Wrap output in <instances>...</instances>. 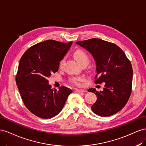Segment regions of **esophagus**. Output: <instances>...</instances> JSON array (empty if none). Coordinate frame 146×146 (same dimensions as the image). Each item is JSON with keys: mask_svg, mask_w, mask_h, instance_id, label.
<instances>
[{"mask_svg": "<svg viewBox=\"0 0 146 146\" xmlns=\"http://www.w3.org/2000/svg\"><path fill=\"white\" fill-rule=\"evenodd\" d=\"M87 90L85 89H76V92L78 93H84Z\"/></svg>", "mask_w": 146, "mask_h": 146, "instance_id": "1", "label": "esophagus"}]
</instances>
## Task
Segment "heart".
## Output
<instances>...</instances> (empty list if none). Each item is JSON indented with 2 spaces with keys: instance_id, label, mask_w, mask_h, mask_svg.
<instances>
[{
  "instance_id": "obj_1",
  "label": "heart",
  "mask_w": 146,
  "mask_h": 146,
  "mask_svg": "<svg viewBox=\"0 0 146 146\" xmlns=\"http://www.w3.org/2000/svg\"><path fill=\"white\" fill-rule=\"evenodd\" d=\"M73 56L76 60L81 66L84 64H88L89 62V58L87 53L81 49H78L74 52ZM65 62V59H62L59 62V66L62 67ZM84 81V78L82 76H73L70 78V82L74 85H81V83Z\"/></svg>"
}]
</instances>
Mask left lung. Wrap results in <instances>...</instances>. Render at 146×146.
<instances>
[{
	"label": "left lung",
	"mask_w": 146,
	"mask_h": 146,
	"mask_svg": "<svg viewBox=\"0 0 146 146\" xmlns=\"http://www.w3.org/2000/svg\"><path fill=\"white\" fill-rule=\"evenodd\" d=\"M92 56L96 64L95 82H105L103 90L90 88L97 95L91 110L100 116L107 117L120 111L125 106L131 92L133 70L131 62L118 46L99 38L76 43Z\"/></svg>",
	"instance_id": "8db88e82"
}]
</instances>
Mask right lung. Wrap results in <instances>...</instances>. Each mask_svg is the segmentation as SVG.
<instances>
[{
    "instance_id": "add662e5",
    "label": "right lung",
    "mask_w": 146,
    "mask_h": 146,
    "mask_svg": "<svg viewBox=\"0 0 146 146\" xmlns=\"http://www.w3.org/2000/svg\"><path fill=\"white\" fill-rule=\"evenodd\" d=\"M72 43L48 40L32 46L21 58L16 84L25 106L40 118L50 119L59 114L72 92L65 86L59 90L52 89L47 80L59 70V62Z\"/></svg>"
}]
</instances>
